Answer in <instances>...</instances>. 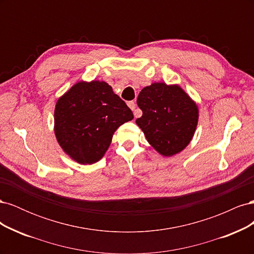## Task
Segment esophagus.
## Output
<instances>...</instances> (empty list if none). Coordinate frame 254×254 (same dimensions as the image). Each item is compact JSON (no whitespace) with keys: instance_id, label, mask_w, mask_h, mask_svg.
<instances>
[{"instance_id":"34e87169","label":"esophagus","mask_w":254,"mask_h":254,"mask_svg":"<svg viewBox=\"0 0 254 254\" xmlns=\"http://www.w3.org/2000/svg\"><path fill=\"white\" fill-rule=\"evenodd\" d=\"M127 105H128V107H129V108L131 109V110H134V109H135V103H134L133 101H131V102H128V104H127ZM133 114H134V117H135V118L139 117V113H137L135 110H134Z\"/></svg>"}]
</instances>
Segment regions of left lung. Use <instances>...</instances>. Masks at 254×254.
Returning <instances> with one entry per match:
<instances>
[{
  "label": "left lung",
  "mask_w": 254,
  "mask_h": 254,
  "mask_svg": "<svg viewBox=\"0 0 254 254\" xmlns=\"http://www.w3.org/2000/svg\"><path fill=\"white\" fill-rule=\"evenodd\" d=\"M142 117L135 123L160 155L172 157L190 144L198 124V107L178 84L155 82L140 92Z\"/></svg>",
  "instance_id": "1"
}]
</instances>
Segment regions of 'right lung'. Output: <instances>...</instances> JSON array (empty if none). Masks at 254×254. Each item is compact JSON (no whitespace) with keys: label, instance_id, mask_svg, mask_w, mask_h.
Listing matches in <instances>:
<instances>
[{"label":"right lung","instance_id":"obj_1","mask_svg":"<svg viewBox=\"0 0 254 254\" xmlns=\"http://www.w3.org/2000/svg\"><path fill=\"white\" fill-rule=\"evenodd\" d=\"M132 119V111L108 83L79 81L57 101L54 130L67 156L92 164L104 157L115 130Z\"/></svg>","mask_w":254,"mask_h":254}]
</instances>
